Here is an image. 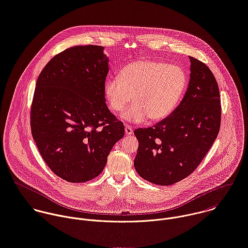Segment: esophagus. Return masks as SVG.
<instances>
[{
    "label": "esophagus",
    "instance_id": "34e87169",
    "mask_svg": "<svg viewBox=\"0 0 248 248\" xmlns=\"http://www.w3.org/2000/svg\"><path fill=\"white\" fill-rule=\"evenodd\" d=\"M124 132H125V134H126V135H131V134L133 133V129H132V127H131V126L126 125V126L124 127Z\"/></svg>",
    "mask_w": 248,
    "mask_h": 248
}]
</instances>
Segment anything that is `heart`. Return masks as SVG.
Wrapping results in <instances>:
<instances>
[{
  "label": "heart",
  "instance_id": "heart-1",
  "mask_svg": "<svg viewBox=\"0 0 248 248\" xmlns=\"http://www.w3.org/2000/svg\"><path fill=\"white\" fill-rule=\"evenodd\" d=\"M187 86L185 71L173 64L138 60L124 66L119 77L108 78L104 93L115 112L132 124L159 121L170 115L178 105Z\"/></svg>",
  "mask_w": 248,
  "mask_h": 248
}]
</instances>
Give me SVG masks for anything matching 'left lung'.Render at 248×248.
Instances as JSON below:
<instances>
[{
	"label": "left lung",
	"instance_id": "8db88e82",
	"mask_svg": "<svg viewBox=\"0 0 248 248\" xmlns=\"http://www.w3.org/2000/svg\"><path fill=\"white\" fill-rule=\"evenodd\" d=\"M189 58L190 80L180 104L153 127L134 130L139 142L135 170L155 185H172L189 176L220 129V94L215 77L204 63Z\"/></svg>",
	"mask_w": 248,
	"mask_h": 248
}]
</instances>
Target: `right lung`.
Instances as JSON below:
<instances>
[{
  "instance_id": "1",
  "label": "right lung",
  "mask_w": 248,
  "mask_h": 248,
  "mask_svg": "<svg viewBox=\"0 0 248 248\" xmlns=\"http://www.w3.org/2000/svg\"><path fill=\"white\" fill-rule=\"evenodd\" d=\"M109 58L100 46H78L55 55L36 84L31 129L47 167L81 183L104 170L124 126L106 105Z\"/></svg>"
}]
</instances>
